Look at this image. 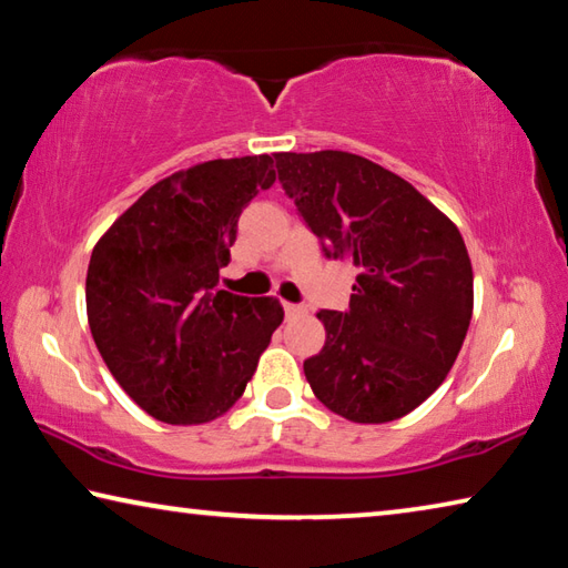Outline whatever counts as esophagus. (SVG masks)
Instances as JSON below:
<instances>
[{
    "label": "esophagus",
    "mask_w": 568,
    "mask_h": 568,
    "mask_svg": "<svg viewBox=\"0 0 568 568\" xmlns=\"http://www.w3.org/2000/svg\"><path fill=\"white\" fill-rule=\"evenodd\" d=\"M283 307H285L287 318H297V315H303L307 311V307L301 303H283Z\"/></svg>",
    "instance_id": "obj_1"
}]
</instances>
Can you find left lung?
Returning a JSON list of instances; mask_svg holds the SVG:
<instances>
[{
    "instance_id": "obj_1",
    "label": "left lung",
    "mask_w": 568,
    "mask_h": 568,
    "mask_svg": "<svg viewBox=\"0 0 568 568\" xmlns=\"http://www.w3.org/2000/svg\"><path fill=\"white\" fill-rule=\"evenodd\" d=\"M275 165L325 255L358 271L348 311L318 313L325 345L303 363L315 398L353 423L408 416L466 338L474 271L464 237L408 180L353 152H275Z\"/></svg>"
}]
</instances>
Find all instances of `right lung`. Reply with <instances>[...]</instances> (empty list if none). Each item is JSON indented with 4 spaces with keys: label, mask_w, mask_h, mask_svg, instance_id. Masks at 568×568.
Listing matches in <instances>:
<instances>
[{
    "label": "right lung",
    "mask_w": 568,
    "mask_h": 568,
    "mask_svg": "<svg viewBox=\"0 0 568 568\" xmlns=\"http://www.w3.org/2000/svg\"><path fill=\"white\" fill-rule=\"evenodd\" d=\"M273 182L271 155L197 162L155 182L94 245L92 338L152 418L200 426L223 416L283 323L275 297L217 291L240 213Z\"/></svg>",
    "instance_id": "1"
}]
</instances>
